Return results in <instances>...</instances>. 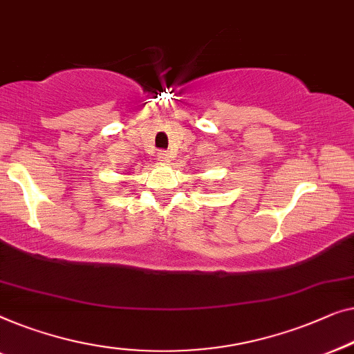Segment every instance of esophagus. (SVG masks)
<instances>
[{
  "label": "esophagus",
  "instance_id": "1",
  "mask_svg": "<svg viewBox=\"0 0 354 354\" xmlns=\"http://www.w3.org/2000/svg\"><path fill=\"white\" fill-rule=\"evenodd\" d=\"M157 158L163 163H168V162H170V153L165 152V151H160V152H157Z\"/></svg>",
  "mask_w": 354,
  "mask_h": 354
}]
</instances>
